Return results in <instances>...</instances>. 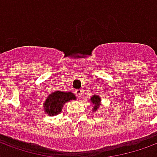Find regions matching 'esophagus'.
I'll return each mask as SVG.
<instances>
[{
	"label": "esophagus",
	"mask_w": 157,
	"mask_h": 157,
	"mask_svg": "<svg viewBox=\"0 0 157 157\" xmlns=\"http://www.w3.org/2000/svg\"><path fill=\"white\" fill-rule=\"evenodd\" d=\"M82 91L81 89H77V90H75V95L76 97L78 98H81V97H82Z\"/></svg>",
	"instance_id": "obj_1"
}]
</instances>
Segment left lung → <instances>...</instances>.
I'll list each match as a JSON object with an SVG mask.
<instances>
[{"mask_svg":"<svg viewBox=\"0 0 157 157\" xmlns=\"http://www.w3.org/2000/svg\"><path fill=\"white\" fill-rule=\"evenodd\" d=\"M91 102L93 104V112L97 111L98 109V107H100V103H101V98L99 96L94 95L91 98Z\"/></svg>","mask_w":157,"mask_h":157,"instance_id":"1","label":"left lung"}]
</instances>
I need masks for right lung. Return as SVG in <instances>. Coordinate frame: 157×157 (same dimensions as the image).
I'll return each instance as SVG.
<instances>
[{"label": "right lung", "mask_w": 157, "mask_h": 157, "mask_svg": "<svg viewBox=\"0 0 157 157\" xmlns=\"http://www.w3.org/2000/svg\"><path fill=\"white\" fill-rule=\"evenodd\" d=\"M75 96L72 92L55 91L49 94L44 103V112L49 116L57 115L61 112L65 102L75 100Z\"/></svg>", "instance_id": "1"}]
</instances>
